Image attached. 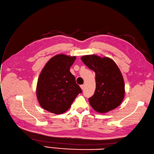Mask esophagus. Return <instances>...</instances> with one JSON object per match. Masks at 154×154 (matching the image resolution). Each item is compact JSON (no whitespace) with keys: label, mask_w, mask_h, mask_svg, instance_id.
<instances>
[{"label":"esophagus","mask_w":154,"mask_h":154,"mask_svg":"<svg viewBox=\"0 0 154 154\" xmlns=\"http://www.w3.org/2000/svg\"><path fill=\"white\" fill-rule=\"evenodd\" d=\"M81 88L82 90H84V88H85V85H81Z\"/></svg>","instance_id":"esophagus-1"}]
</instances>
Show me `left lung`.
<instances>
[{
    "label": "left lung",
    "instance_id": "8db88e82",
    "mask_svg": "<svg viewBox=\"0 0 154 154\" xmlns=\"http://www.w3.org/2000/svg\"><path fill=\"white\" fill-rule=\"evenodd\" d=\"M81 59L96 74V90L88 98L92 108L99 113L116 108L125 96L124 80L116 63L107 57L96 55L84 56Z\"/></svg>",
    "mask_w": 154,
    "mask_h": 154
}]
</instances>
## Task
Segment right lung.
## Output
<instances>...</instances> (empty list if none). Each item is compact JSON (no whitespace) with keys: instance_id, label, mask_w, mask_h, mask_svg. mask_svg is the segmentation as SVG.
Wrapping results in <instances>:
<instances>
[{"instance_id":"obj_1","label":"right lung","mask_w":154,"mask_h":154,"mask_svg":"<svg viewBox=\"0 0 154 154\" xmlns=\"http://www.w3.org/2000/svg\"><path fill=\"white\" fill-rule=\"evenodd\" d=\"M75 56L58 54L46 63L38 79L37 97L48 112L61 114L68 109L82 90L69 71Z\"/></svg>"}]
</instances>
